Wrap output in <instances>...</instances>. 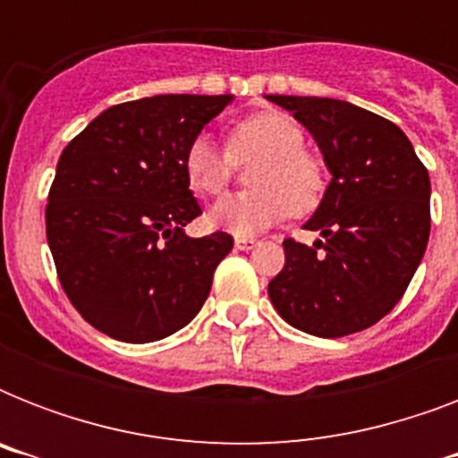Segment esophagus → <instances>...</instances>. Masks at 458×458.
<instances>
[{"label":"esophagus","mask_w":458,"mask_h":458,"mask_svg":"<svg viewBox=\"0 0 458 458\" xmlns=\"http://www.w3.org/2000/svg\"><path fill=\"white\" fill-rule=\"evenodd\" d=\"M254 247H257V240H251V237H235V250L250 251Z\"/></svg>","instance_id":"esophagus-1"}]
</instances>
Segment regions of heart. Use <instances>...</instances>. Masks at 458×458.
I'll list each match as a JSON object with an SVG mask.
<instances>
[{
  "label": "heart",
  "mask_w": 458,
  "mask_h": 458,
  "mask_svg": "<svg viewBox=\"0 0 458 458\" xmlns=\"http://www.w3.org/2000/svg\"><path fill=\"white\" fill-rule=\"evenodd\" d=\"M304 142V131L293 118L264 111L233 125L228 147L216 145L208 135H197L187 145L182 171L194 192L216 197L230 185L237 164L261 158L250 175L254 190L228 194L208 211L216 228L237 237L259 235L290 214H311L326 197V165L306 152Z\"/></svg>",
  "instance_id": "1"
}]
</instances>
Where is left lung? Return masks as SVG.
Listing matches in <instances>:
<instances>
[{"label": "left lung", "mask_w": 458, "mask_h": 458, "mask_svg": "<svg viewBox=\"0 0 458 458\" xmlns=\"http://www.w3.org/2000/svg\"><path fill=\"white\" fill-rule=\"evenodd\" d=\"M318 142L333 180L304 228L287 237L285 266L268 283L276 311L316 337H344L394 309L430 237V178L397 125L327 97L266 95Z\"/></svg>", "instance_id": "left-lung-1"}]
</instances>
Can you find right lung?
<instances>
[{
	"label": "right lung",
	"mask_w": 458,
	"mask_h": 458,
	"mask_svg": "<svg viewBox=\"0 0 458 458\" xmlns=\"http://www.w3.org/2000/svg\"><path fill=\"white\" fill-rule=\"evenodd\" d=\"M230 95H157L111 106L61 152L47 242L75 311L121 342L168 337L199 313L228 233L187 237L201 214L182 157Z\"/></svg>",
	"instance_id": "obj_1"
}]
</instances>
